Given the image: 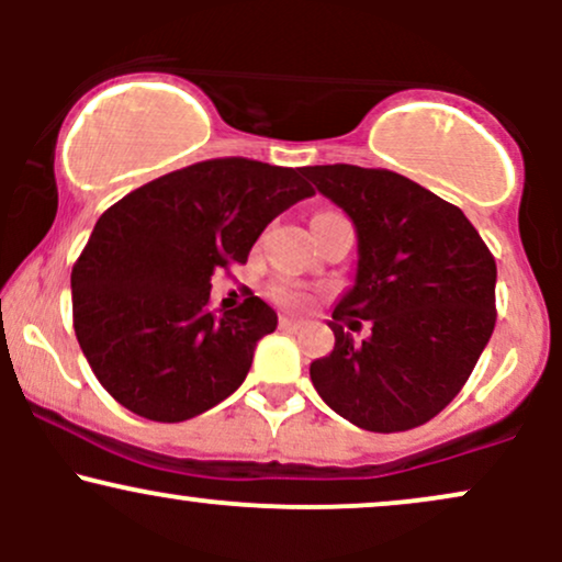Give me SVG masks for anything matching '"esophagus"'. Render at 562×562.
<instances>
[{"label": "esophagus", "instance_id": "1", "mask_svg": "<svg viewBox=\"0 0 562 562\" xmlns=\"http://www.w3.org/2000/svg\"><path fill=\"white\" fill-rule=\"evenodd\" d=\"M303 319L301 317H293V314H282L280 317V327H285V330H295V327H301Z\"/></svg>", "mask_w": 562, "mask_h": 562}]
</instances>
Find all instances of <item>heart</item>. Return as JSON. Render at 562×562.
Here are the masks:
<instances>
[{"label": "heart", "instance_id": "1", "mask_svg": "<svg viewBox=\"0 0 562 562\" xmlns=\"http://www.w3.org/2000/svg\"><path fill=\"white\" fill-rule=\"evenodd\" d=\"M277 295H280V299L285 301V303H290V306H303V303H306V295H303L301 290H295V288H290V285L277 288Z\"/></svg>", "mask_w": 562, "mask_h": 562}]
</instances>
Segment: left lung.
<instances>
[{"label":"left lung","mask_w":562,"mask_h":562,"mask_svg":"<svg viewBox=\"0 0 562 562\" xmlns=\"http://www.w3.org/2000/svg\"><path fill=\"white\" fill-rule=\"evenodd\" d=\"M357 229V269L308 375L322 402L375 434L428 423L460 393L494 333L496 263L468 216L402 173L306 166ZM359 318L373 325L353 345Z\"/></svg>","instance_id":"1"}]
</instances>
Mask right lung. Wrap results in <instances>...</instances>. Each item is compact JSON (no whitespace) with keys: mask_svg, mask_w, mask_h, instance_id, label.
Returning a JSON list of instances; mask_svg holds the SVG:
<instances>
[{"mask_svg":"<svg viewBox=\"0 0 562 562\" xmlns=\"http://www.w3.org/2000/svg\"><path fill=\"white\" fill-rule=\"evenodd\" d=\"M312 195L301 169L218 158L166 173L97 218L70 293L102 389L156 423L190 420L240 389L277 312L248 295L214 314L211 274L243 263L272 218Z\"/></svg>","mask_w":562,"mask_h":562,"instance_id":"add662e5","label":"right lung"}]
</instances>
